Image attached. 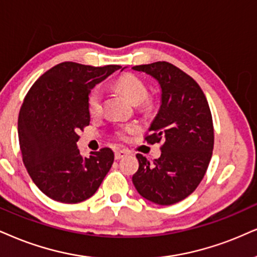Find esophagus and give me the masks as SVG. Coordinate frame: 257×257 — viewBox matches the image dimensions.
<instances>
[{
	"mask_svg": "<svg viewBox=\"0 0 257 257\" xmlns=\"http://www.w3.org/2000/svg\"><path fill=\"white\" fill-rule=\"evenodd\" d=\"M128 155V153L126 150H116L115 153H114V157H115V160H121V158L126 157Z\"/></svg>",
	"mask_w": 257,
	"mask_h": 257,
	"instance_id": "esophagus-1",
	"label": "esophagus"
}]
</instances>
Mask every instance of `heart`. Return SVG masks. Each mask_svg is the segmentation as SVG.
I'll return each mask as SVG.
<instances>
[{"label": "heart", "mask_w": 257, "mask_h": 257, "mask_svg": "<svg viewBox=\"0 0 257 257\" xmlns=\"http://www.w3.org/2000/svg\"><path fill=\"white\" fill-rule=\"evenodd\" d=\"M116 88L125 95L130 100V102L135 106L144 102L148 97V88L138 77L134 75H125L121 76L118 81H116ZM102 90L101 88L96 87L90 91L89 96H88L87 106L88 112L91 116H97L102 110ZM136 125H126L118 131V136L120 138H125L126 135L130 132L135 131Z\"/></svg>", "instance_id": "obj_1"}]
</instances>
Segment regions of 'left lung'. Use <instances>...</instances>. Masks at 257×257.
<instances>
[{"instance_id": "left-lung-1", "label": "left lung", "mask_w": 257, "mask_h": 257, "mask_svg": "<svg viewBox=\"0 0 257 257\" xmlns=\"http://www.w3.org/2000/svg\"><path fill=\"white\" fill-rule=\"evenodd\" d=\"M160 85L161 106L151 122L147 142L163 141L154 164L138 154L139 168L132 176L137 192L158 205H173L195 191L213 151V123L207 100L191 76L167 62L137 65Z\"/></svg>"}]
</instances>
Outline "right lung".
<instances>
[{
    "instance_id": "add662e5",
    "label": "right lung",
    "mask_w": 257,
    "mask_h": 257,
    "mask_svg": "<svg viewBox=\"0 0 257 257\" xmlns=\"http://www.w3.org/2000/svg\"><path fill=\"white\" fill-rule=\"evenodd\" d=\"M120 68L61 63L41 75L25 97L18 120L22 161L32 181L53 200H87L109 172L110 149L83 157L76 143L78 131L89 125L91 89Z\"/></svg>"
}]
</instances>
